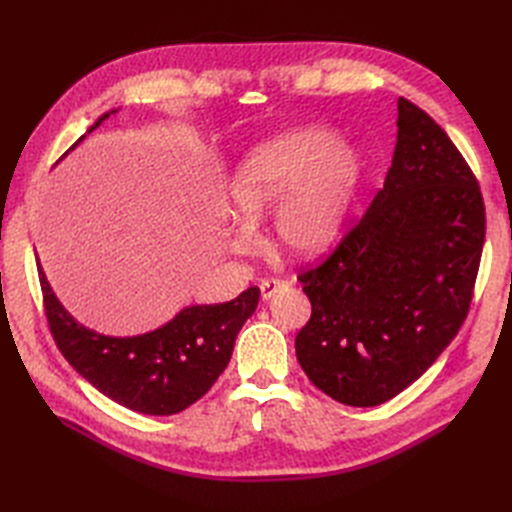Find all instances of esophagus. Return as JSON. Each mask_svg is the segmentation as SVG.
<instances>
[{"instance_id":"1","label":"esophagus","mask_w":512,"mask_h":512,"mask_svg":"<svg viewBox=\"0 0 512 512\" xmlns=\"http://www.w3.org/2000/svg\"><path fill=\"white\" fill-rule=\"evenodd\" d=\"M288 282H284V280H277V277H269V280H262L260 282V294H262V299H271L275 292H280L284 286H286Z\"/></svg>"}]
</instances>
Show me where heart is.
Masks as SVG:
<instances>
[{
	"instance_id": "1",
	"label": "heart",
	"mask_w": 512,
	"mask_h": 512,
	"mask_svg": "<svg viewBox=\"0 0 512 512\" xmlns=\"http://www.w3.org/2000/svg\"><path fill=\"white\" fill-rule=\"evenodd\" d=\"M363 177V160L333 130L297 126L245 153L230 179L232 230L239 252L254 245V228L273 213V241L292 258H314L339 237Z\"/></svg>"
}]
</instances>
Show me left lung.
Wrapping results in <instances>:
<instances>
[{"instance_id": "8db88e82", "label": "left lung", "mask_w": 512, "mask_h": 512, "mask_svg": "<svg viewBox=\"0 0 512 512\" xmlns=\"http://www.w3.org/2000/svg\"><path fill=\"white\" fill-rule=\"evenodd\" d=\"M382 190L337 250L299 275L312 318L294 339L322 393L371 408L421 378L468 316L485 243L478 181L406 98Z\"/></svg>"}]
</instances>
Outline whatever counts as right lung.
I'll return each mask as SVG.
<instances>
[{
  "instance_id": "right-lung-1",
  "label": "right lung",
  "mask_w": 512,
  "mask_h": 512,
  "mask_svg": "<svg viewBox=\"0 0 512 512\" xmlns=\"http://www.w3.org/2000/svg\"><path fill=\"white\" fill-rule=\"evenodd\" d=\"M117 111L104 113L87 130ZM85 134L72 145H79ZM46 320L68 363L100 393L128 410L170 416L203 397L226 369L245 320L256 312V286L237 299L215 305H190L160 329L132 337L102 335L76 322L59 303L40 267Z\"/></svg>"
}]
</instances>
